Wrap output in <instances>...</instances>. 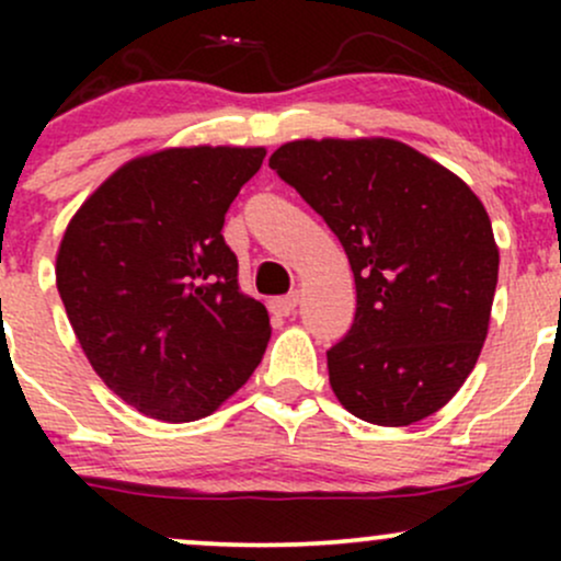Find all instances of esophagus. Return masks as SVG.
Returning a JSON list of instances; mask_svg holds the SVG:
<instances>
[{
  "label": "esophagus",
  "mask_w": 561,
  "mask_h": 561,
  "mask_svg": "<svg viewBox=\"0 0 561 561\" xmlns=\"http://www.w3.org/2000/svg\"><path fill=\"white\" fill-rule=\"evenodd\" d=\"M298 293H289V295H282V298L272 300V311L276 317H293L295 308H298Z\"/></svg>",
  "instance_id": "obj_1"
}]
</instances>
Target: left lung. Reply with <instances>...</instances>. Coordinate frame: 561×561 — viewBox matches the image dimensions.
<instances>
[{
  "instance_id": "obj_1",
  "label": "left lung",
  "mask_w": 561,
  "mask_h": 561,
  "mask_svg": "<svg viewBox=\"0 0 561 561\" xmlns=\"http://www.w3.org/2000/svg\"><path fill=\"white\" fill-rule=\"evenodd\" d=\"M343 242L356 319L327 351L330 385L358 420L435 414L478 364L499 282L485 205L403 141L298 139L268 158Z\"/></svg>"
}]
</instances>
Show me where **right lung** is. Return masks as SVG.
I'll return each instance as SVG.
<instances>
[{
	"label": "right lung",
	"instance_id": "1",
	"mask_svg": "<svg viewBox=\"0 0 561 561\" xmlns=\"http://www.w3.org/2000/svg\"><path fill=\"white\" fill-rule=\"evenodd\" d=\"M263 147H165L111 173L70 218L55 276L92 369L160 422H195L248 382L268 311L237 282L224 216Z\"/></svg>",
	"mask_w": 561,
	"mask_h": 561
}]
</instances>
